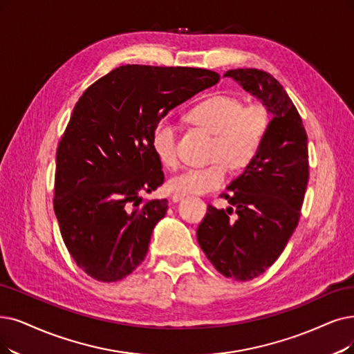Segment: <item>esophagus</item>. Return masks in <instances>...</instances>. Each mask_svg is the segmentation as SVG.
<instances>
[{
  "label": "esophagus",
  "mask_w": 354,
  "mask_h": 354,
  "mask_svg": "<svg viewBox=\"0 0 354 354\" xmlns=\"http://www.w3.org/2000/svg\"><path fill=\"white\" fill-rule=\"evenodd\" d=\"M185 197H186L185 193H174V194L171 196V201H173L174 203H177V202H180L181 199H185Z\"/></svg>",
  "instance_id": "34e87169"
}]
</instances>
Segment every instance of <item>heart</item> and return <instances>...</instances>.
Listing matches in <instances>:
<instances>
[{"label":"heart","mask_w":354,"mask_h":354,"mask_svg":"<svg viewBox=\"0 0 354 354\" xmlns=\"http://www.w3.org/2000/svg\"><path fill=\"white\" fill-rule=\"evenodd\" d=\"M190 123L214 133V164L189 168L168 181V187L178 193H207L223 186L230 167L245 169L257 160L270 131V111L263 103H247L236 95L214 94L194 104L189 113ZM151 148L165 168L178 164L177 129L161 120L153 126Z\"/></svg>","instance_id":"1"}]
</instances>
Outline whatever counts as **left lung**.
Listing matches in <instances>:
<instances>
[{"mask_svg": "<svg viewBox=\"0 0 354 354\" xmlns=\"http://www.w3.org/2000/svg\"><path fill=\"white\" fill-rule=\"evenodd\" d=\"M225 77L259 97L273 119L257 160L221 194L232 207L207 205L197 241L221 274L247 281L280 257L298 226L309 178L308 136L299 111L272 74L238 68Z\"/></svg>", "mask_w": 354, "mask_h": 354, "instance_id": "left-lung-1", "label": "left lung"}]
</instances>
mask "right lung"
<instances>
[{"mask_svg":"<svg viewBox=\"0 0 354 354\" xmlns=\"http://www.w3.org/2000/svg\"><path fill=\"white\" fill-rule=\"evenodd\" d=\"M215 71L122 65L82 93L56 149L53 210L64 243L90 277L111 283L144 261L167 199L151 133L167 113L219 81Z\"/></svg>","mask_w":354,"mask_h":354,"instance_id":"obj_1","label":"right lung"}]
</instances>
